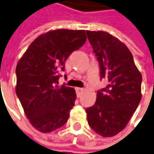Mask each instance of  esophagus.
I'll return each mask as SVG.
<instances>
[{"instance_id": "esophagus-1", "label": "esophagus", "mask_w": 154, "mask_h": 154, "mask_svg": "<svg viewBox=\"0 0 154 154\" xmlns=\"http://www.w3.org/2000/svg\"><path fill=\"white\" fill-rule=\"evenodd\" d=\"M85 90L83 88H76V92H77V96H79Z\"/></svg>"}]
</instances>
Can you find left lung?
I'll return each mask as SVG.
<instances>
[{
	"label": "left lung",
	"mask_w": 154,
	"mask_h": 154,
	"mask_svg": "<svg viewBox=\"0 0 154 154\" xmlns=\"http://www.w3.org/2000/svg\"><path fill=\"white\" fill-rule=\"evenodd\" d=\"M99 63L100 77L108 80L97 91L94 105L86 109L91 128L112 137L126 126L141 99L142 76L131 51L118 38L104 31H86Z\"/></svg>",
	"instance_id": "8db88e82"
}]
</instances>
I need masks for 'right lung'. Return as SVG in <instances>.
<instances>
[{
  "mask_svg": "<svg viewBox=\"0 0 154 154\" xmlns=\"http://www.w3.org/2000/svg\"><path fill=\"white\" fill-rule=\"evenodd\" d=\"M86 42L85 30L57 29L39 35L29 46L16 69V95L31 125L50 132L67 122L75 104L76 92L58 87L59 71L65 61Z\"/></svg>",
  "mask_w": 154,
  "mask_h": 154,
  "instance_id": "add662e5",
  "label": "right lung"
}]
</instances>
